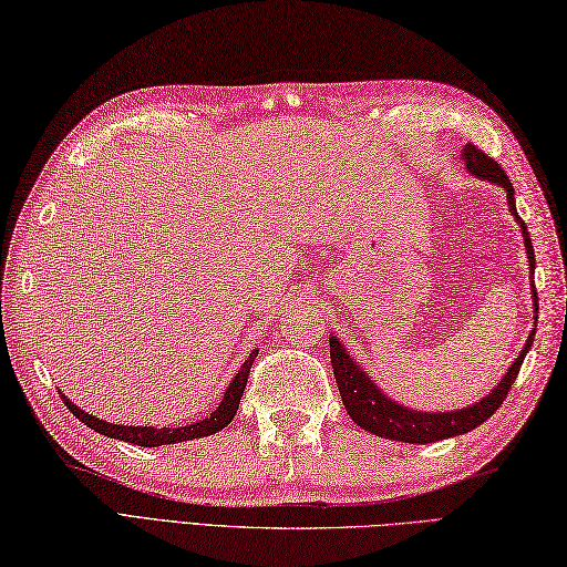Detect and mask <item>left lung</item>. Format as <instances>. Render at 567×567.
<instances>
[{"instance_id": "obj_1", "label": "left lung", "mask_w": 567, "mask_h": 567, "mask_svg": "<svg viewBox=\"0 0 567 567\" xmlns=\"http://www.w3.org/2000/svg\"><path fill=\"white\" fill-rule=\"evenodd\" d=\"M462 161H464L468 173L481 177V179H488V183L501 185L507 192V209L515 216V220L522 228V238H524V247H527V259H529V271L534 274L536 259H534L529 230L517 214L515 187H513V183H509L505 171L501 168V163L483 154V151L474 144L464 146ZM532 300H534V312H538V296H536L534 284H532ZM536 317L538 315H534V327H536ZM534 334H536V329H532L527 343H524L522 353L515 358V363L509 365V370L505 372V378L495 384V388L481 399V402H476L472 406H464V409L433 411V413L409 409L404 404L394 402V399H390L378 388L375 380H370L368 372L353 361L337 337H329V355H331V368H334L341 402H343V406H347L353 423H358L363 431L375 433L380 437L402 440V443H411V445H425V443H437V440L474 431V427H478L483 421H488L493 413L501 409L509 388L515 384V378L522 368L524 355H527L532 349Z\"/></svg>"}]
</instances>
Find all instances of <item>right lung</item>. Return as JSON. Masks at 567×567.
Wrapping results in <instances>:
<instances>
[{"label": "right lung", "instance_id": "add662e5", "mask_svg": "<svg viewBox=\"0 0 567 567\" xmlns=\"http://www.w3.org/2000/svg\"><path fill=\"white\" fill-rule=\"evenodd\" d=\"M255 358H257V351L252 349V353L247 355V361L236 372V378L230 380L228 390L224 392V399H220V404L209 413V416H204L202 421L189 423V425H175V427L173 425H168V427H156V425H117V423H107L103 419L91 416L89 411L76 406L74 402H69V399L62 392H60V396H62V402L66 404V409L72 411L81 423L89 425L91 431L101 433V435L124 440V443H132V445H140V447H161V445L187 443V440L214 435V433L220 431V427H226L233 421V416H236V411L240 406V396L245 392L247 375H250V368L255 363Z\"/></svg>", "mask_w": 567, "mask_h": 567}]
</instances>
